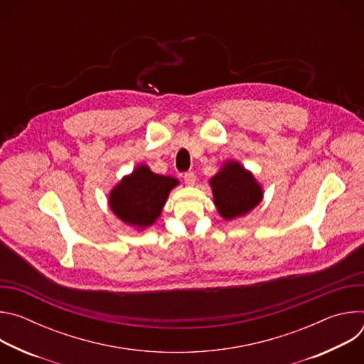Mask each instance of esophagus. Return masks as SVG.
<instances>
[{
  "label": "esophagus",
  "instance_id": "esophagus-1",
  "mask_svg": "<svg viewBox=\"0 0 364 364\" xmlns=\"http://www.w3.org/2000/svg\"><path fill=\"white\" fill-rule=\"evenodd\" d=\"M184 181H186V184H187V186H193V184H194V181H196V176H194V173H193V171H187V173H184Z\"/></svg>",
  "mask_w": 364,
  "mask_h": 364
}]
</instances>
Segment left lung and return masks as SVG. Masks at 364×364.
<instances>
[{"instance_id":"1","label":"left lung","mask_w":364,"mask_h":364,"mask_svg":"<svg viewBox=\"0 0 364 364\" xmlns=\"http://www.w3.org/2000/svg\"><path fill=\"white\" fill-rule=\"evenodd\" d=\"M210 184L219 213L229 220L246 215L262 198V190L253 176L237 163H228Z\"/></svg>"}]
</instances>
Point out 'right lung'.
Listing matches in <instances>:
<instances>
[{
	"instance_id": "1",
	"label": "right lung",
	"mask_w": 364,
	"mask_h": 364,
	"mask_svg": "<svg viewBox=\"0 0 364 364\" xmlns=\"http://www.w3.org/2000/svg\"><path fill=\"white\" fill-rule=\"evenodd\" d=\"M177 184L173 177L154 174L148 167L139 166L112 190L111 209L128 225L151 226L160 216L170 190Z\"/></svg>"
}]
</instances>
